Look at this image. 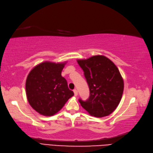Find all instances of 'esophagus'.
<instances>
[{"label":"esophagus","instance_id":"34e87169","mask_svg":"<svg viewBox=\"0 0 153 153\" xmlns=\"http://www.w3.org/2000/svg\"><path fill=\"white\" fill-rule=\"evenodd\" d=\"M73 91H74V96H76L77 95H78V91H77V90H76V89H74V90H73Z\"/></svg>","mask_w":153,"mask_h":153}]
</instances>
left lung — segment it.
I'll return each mask as SVG.
<instances>
[{"label": "left lung", "instance_id": "8db88e82", "mask_svg": "<svg viewBox=\"0 0 153 153\" xmlns=\"http://www.w3.org/2000/svg\"><path fill=\"white\" fill-rule=\"evenodd\" d=\"M77 62L84 71L90 89L88 100H79L80 105L92 116H108L119 104L124 90V81L118 68L103 56Z\"/></svg>", "mask_w": 153, "mask_h": 153}]
</instances>
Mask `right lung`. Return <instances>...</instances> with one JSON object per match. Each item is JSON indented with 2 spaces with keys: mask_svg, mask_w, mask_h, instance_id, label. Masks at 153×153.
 <instances>
[{
  "mask_svg": "<svg viewBox=\"0 0 153 153\" xmlns=\"http://www.w3.org/2000/svg\"><path fill=\"white\" fill-rule=\"evenodd\" d=\"M65 63L46 62L30 71L27 78V97L39 113L52 116L62 108L74 93L62 76Z\"/></svg>",
  "mask_w": 153,
  "mask_h": 153,
  "instance_id": "obj_1",
  "label": "right lung"
}]
</instances>
